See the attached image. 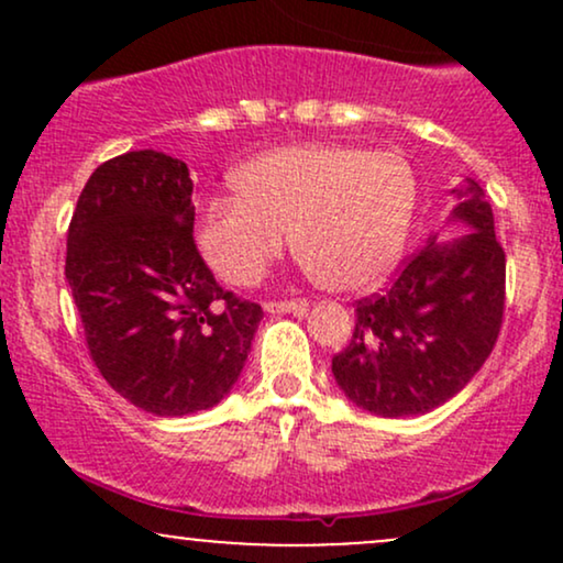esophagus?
<instances>
[{
	"label": "esophagus",
	"mask_w": 563,
	"mask_h": 563,
	"mask_svg": "<svg viewBox=\"0 0 563 563\" xmlns=\"http://www.w3.org/2000/svg\"><path fill=\"white\" fill-rule=\"evenodd\" d=\"M264 309H267V312H273V314H307V309H309V301H303V299H290V301H267L264 303Z\"/></svg>",
	"instance_id": "obj_1"
}]
</instances>
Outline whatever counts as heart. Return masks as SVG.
I'll use <instances>...</instances> for the list:
<instances>
[{"label":"heart","instance_id":"b5f03b06","mask_svg":"<svg viewBox=\"0 0 563 563\" xmlns=\"http://www.w3.org/2000/svg\"><path fill=\"white\" fill-rule=\"evenodd\" d=\"M238 196L211 198L198 249L230 286H254L294 232L296 256L333 290L378 286L402 260L418 183L397 151L333 142L262 153L235 174Z\"/></svg>","mask_w":563,"mask_h":563}]
</instances>
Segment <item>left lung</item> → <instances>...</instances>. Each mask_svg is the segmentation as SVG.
Listing matches in <instances>:
<instances>
[{
	"label": "left lung",
	"mask_w": 563,
	"mask_h": 563,
	"mask_svg": "<svg viewBox=\"0 0 563 563\" xmlns=\"http://www.w3.org/2000/svg\"><path fill=\"white\" fill-rule=\"evenodd\" d=\"M450 222L471 230L429 238L384 294L360 299L333 378L380 418L423 416L455 397L493 352L506 307V251L482 187H457Z\"/></svg>",
	"instance_id": "8db88e82"
}]
</instances>
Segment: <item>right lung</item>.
Here are the masks:
<instances>
[{
	"label": "right lung",
	"mask_w": 563,
	"mask_h": 563,
	"mask_svg": "<svg viewBox=\"0 0 563 563\" xmlns=\"http://www.w3.org/2000/svg\"><path fill=\"white\" fill-rule=\"evenodd\" d=\"M192 222L185 161L129 151L92 172L68 228L66 280L92 363L126 402L161 418L228 397L264 318L214 280Z\"/></svg>",
	"instance_id": "1"
}]
</instances>
